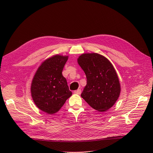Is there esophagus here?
Returning a JSON list of instances; mask_svg holds the SVG:
<instances>
[{
    "mask_svg": "<svg viewBox=\"0 0 153 153\" xmlns=\"http://www.w3.org/2000/svg\"><path fill=\"white\" fill-rule=\"evenodd\" d=\"M74 93L76 94H81V89H77L74 91Z\"/></svg>",
    "mask_w": 153,
    "mask_h": 153,
    "instance_id": "esophagus-1",
    "label": "esophagus"
}]
</instances>
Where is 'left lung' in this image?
I'll return each instance as SVG.
<instances>
[{
	"label": "left lung",
	"instance_id": "obj_1",
	"mask_svg": "<svg viewBox=\"0 0 153 153\" xmlns=\"http://www.w3.org/2000/svg\"><path fill=\"white\" fill-rule=\"evenodd\" d=\"M78 63L84 71L87 85L81 97L100 112L113 106L120 93V85L114 68L104 56L97 53L83 54Z\"/></svg>",
	"mask_w": 153,
	"mask_h": 153
}]
</instances>
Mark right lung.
I'll use <instances>...</instances> for the list:
<instances>
[{
	"instance_id": "right-lung-1",
	"label": "right lung",
	"mask_w": 153,
	"mask_h": 153,
	"mask_svg": "<svg viewBox=\"0 0 153 153\" xmlns=\"http://www.w3.org/2000/svg\"><path fill=\"white\" fill-rule=\"evenodd\" d=\"M68 58V56L56 55L46 59L32 81L31 92L35 105L48 114L58 111L72 95L62 74Z\"/></svg>"
}]
</instances>
